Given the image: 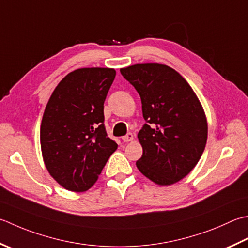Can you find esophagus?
<instances>
[{
	"instance_id": "34e87169",
	"label": "esophagus",
	"mask_w": 248,
	"mask_h": 248,
	"mask_svg": "<svg viewBox=\"0 0 248 248\" xmlns=\"http://www.w3.org/2000/svg\"><path fill=\"white\" fill-rule=\"evenodd\" d=\"M134 137L132 133H128L127 135H124V137H123V140L124 143H128V142H131V140H133Z\"/></svg>"
}]
</instances>
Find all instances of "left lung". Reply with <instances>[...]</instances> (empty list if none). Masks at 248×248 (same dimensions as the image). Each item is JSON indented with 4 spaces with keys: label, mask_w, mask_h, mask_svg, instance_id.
<instances>
[{
    "label": "left lung",
    "mask_w": 248,
    "mask_h": 248,
    "mask_svg": "<svg viewBox=\"0 0 248 248\" xmlns=\"http://www.w3.org/2000/svg\"><path fill=\"white\" fill-rule=\"evenodd\" d=\"M120 73L139 92L147 123L138 134L143 155L137 167L157 185H173L204 152L207 120L202 104L187 80L168 65L142 63Z\"/></svg>",
    "instance_id": "1"
}]
</instances>
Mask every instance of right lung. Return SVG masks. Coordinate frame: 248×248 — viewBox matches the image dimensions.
<instances>
[{
	"label": "right lung",
	"mask_w": 248,
	"mask_h": 248,
	"mask_svg": "<svg viewBox=\"0 0 248 248\" xmlns=\"http://www.w3.org/2000/svg\"><path fill=\"white\" fill-rule=\"evenodd\" d=\"M109 67L69 73L50 95L41 124L44 163L66 190L82 192L98 181L118 145L106 134L104 101L115 79Z\"/></svg>",
	"instance_id": "1"
}]
</instances>
